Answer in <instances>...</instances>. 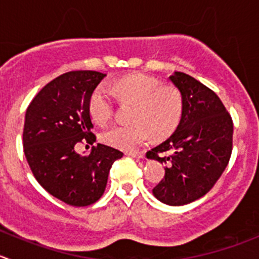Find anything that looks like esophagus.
I'll list each match as a JSON object with an SVG mask.
<instances>
[{
    "instance_id": "esophagus-1",
    "label": "esophagus",
    "mask_w": 259,
    "mask_h": 259,
    "mask_svg": "<svg viewBox=\"0 0 259 259\" xmlns=\"http://www.w3.org/2000/svg\"><path fill=\"white\" fill-rule=\"evenodd\" d=\"M126 155H129V157H134V158H143L144 157V153L143 152H126Z\"/></svg>"
}]
</instances>
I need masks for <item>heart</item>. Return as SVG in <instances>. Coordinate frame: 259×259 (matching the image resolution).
I'll list each match as a JSON object with an SVG mask.
<instances>
[{"instance_id":"1","label":"heart","mask_w":259,"mask_h":259,"mask_svg":"<svg viewBox=\"0 0 259 259\" xmlns=\"http://www.w3.org/2000/svg\"><path fill=\"white\" fill-rule=\"evenodd\" d=\"M117 97L135 102L130 124L115 122L102 133L105 143L125 150H134L150 139L172 134L182 120L183 99L173 86H162L147 74H130L110 84H100L90 97V114L96 121L105 122L112 116Z\"/></svg>"}]
</instances>
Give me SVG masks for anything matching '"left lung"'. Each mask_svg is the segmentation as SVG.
Listing matches in <instances>:
<instances>
[{"mask_svg": "<svg viewBox=\"0 0 259 259\" xmlns=\"http://www.w3.org/2000/svg\"><path fill=\"white\" fill-rule=\"evenodd\" d=\"M169 81L182 95V120L147 157L167 164L153 195L163 204L181 206L206 195L225 170L233 150V120L218 95L193 77L175 72Z\"/></svg>", "mask_w": 259, "mask_h": 259, "instance_id": "1", "label": "left lung"}]
</instances>
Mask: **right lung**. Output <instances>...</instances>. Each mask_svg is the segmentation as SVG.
Instances as JSON below:
<instances>
[{
	"label": "right lung",
	"instance_id": "obj_1",
	"mask_svg": "<svg viewBox=\"0 0 259 259\" xmlns=\"http://www.w3.org/2000/svg\"><path fill=\"white\" fill-rule=\"evenodd\" d=\"M106 74L72 71L42 87L27 106L22 144L32 175L44 190L72 206H89L104 195L119 149L97 144L79 155V143L94 144L89 104Z\"/></svg>",
	"mask_w": 259,
	"mask_h": 259
}]
</instances>
